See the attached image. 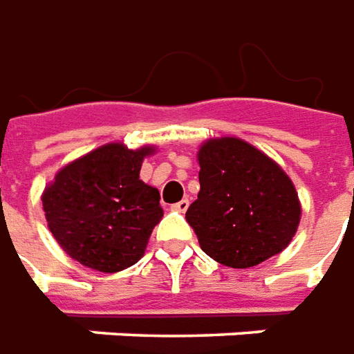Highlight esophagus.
I'll return each instance as SVG.
<instances>
[{
  "instance_id": "obj_1",
  "label": "esophagus",
  "mask_w": 354,
  "mask_h": 354,
  "mask_svg": "<svg viewBox=\"0 0 354 354\" xmlns=\"http://www.w3.org/2000/svg\"><path fill=\"white\" fill-rule=\"evenodd\" d=\"M189 204H190L189 200H181V202H177V204L173 205V209L179 213H185L187 209H189Z\"/></svg>"
}]
</instances>
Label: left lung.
Wrapping results in <instances>:
<instances>
[{
    "label": "left lung",
    "mask_w": 354,
    "mask_h": 354,
    "mask_svg": "<svg viewBox=\"0 0 354 354\" xmlns=\"http://www.w3.org/2000/svg\"><path fill=\"white\" fill-rule=\"evenodd\" d=\"M198 164L200 192L187 221L212 259L248 269L288 248L301 204L272 158L238 137H219L200 147Z\"/></svg>",
    "instance_id": "8db88e82"
}]
</instances>
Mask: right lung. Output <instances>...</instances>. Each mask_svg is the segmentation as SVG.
Here are the masks:
<instances>
[{
    "instance_id": "obj_1",
    "label": "right lung",
    "mask_w": 354,
    "mask_h": 354,
    "mask_svg": "<svg viewBox=\"0 0 354 354\" xmlns=\"http://www.w3.org/2000/svg\"><path fill=\"white\" fill-rule=\"evenodd\" d=\"M154 147L109 142L66 164L41 194L55 240L72 259L99 272H120L141 259L164 217L160 192L139 179Z\"/></svg>"
}]
</instances>
